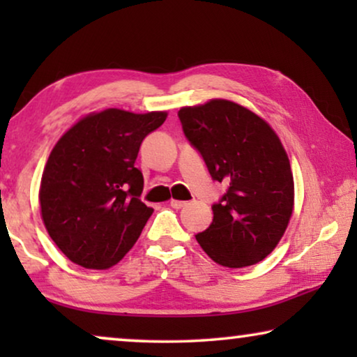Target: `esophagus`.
Instances as JSON below:
<instances>
[{
  "mask_svg": "<svg viewBox=\"0 0 357 357\" xmlns=\"http://www.w3.org/2000/svg\"><path fill=\"white\" fill-rule=\"evenodd\" d=\"M187 202H182V199H170V206L175 208V209H182L187 206Z\"/></svg>",
  "mask_w": 357,
  "mask_h": 357,
  "instance_id": "obj_1",
  "label": "esophagus"
}]
</instances>
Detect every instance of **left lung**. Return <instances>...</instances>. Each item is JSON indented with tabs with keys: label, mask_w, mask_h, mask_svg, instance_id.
<instances>
[{
	"label": "left lung",
	"mask_w": 357,
	"mask_h": 357,
	"mask_svg": "<svg viewBox=\"0 0 357 357\" xmlns=\"http://www.w3.org/2000/svg\"><path fill=\"white\" fill-rule=\"evenodd\" d=\"M185 138L213 180L227 185L197 234L204 252L227 268L250 266L281 241L294 204L289 159L271 126L245 107L216 99L178 110Z\"/></svg>",
	"instance_id": "1"
}]
</instances>
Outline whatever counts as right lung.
I'll return each instance as SVG.
<instances>
[{"label": "right lung", "instance_id": "1", "mask_svg": "<svg viewBox=\"0 0 357 357\" xmlns=\"http://www.w3.org/2000/svg\"><path fill=\"white\" fill-rule=\"evenodd\" d=\"M165 116L109 109L84 116L55 144L38 198L52 241L73 263L105 270L138 241L153 208L139 199L144 178L135 162Z\"/></svg>", "mask_w": 357, "mask_h": 357}]
</instances>
